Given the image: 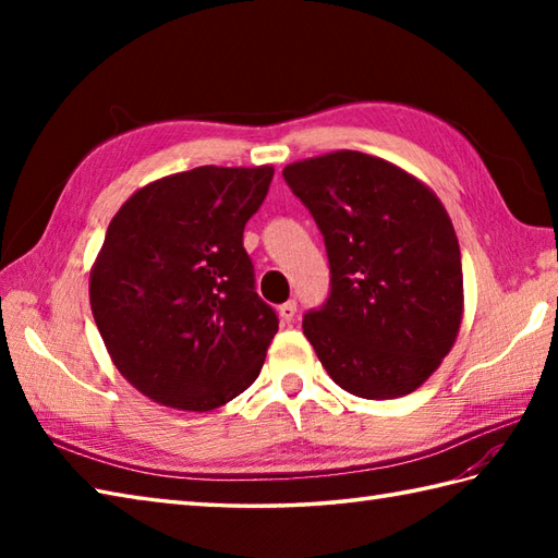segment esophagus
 Returning <instances> with one entry per match:
<instances>
[{
    "label": "esophagus",
    "instance_id": "34e87169",
    "mask_svg": "<svg viewBox=\"0 0 558 558\" xmlns=\"http://www.w3.org/2000/svg\"><path fill=\"white\" fill-rule=\"evenodd\" d=\"M278 314H280V318H282V324H292L294 322V316H298V302L294 300H290V302H286L278 310Z\"/></svg>",
    "mask_w": 558,
    "mask_h": 558
}]
</instances>
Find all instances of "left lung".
Masks as SVG:
<instances>
[{"instance_id":"obj_1","label":"left lung","mask_w":558,"mask_h":558,"mask_svg":"<svg viewBox=\"0 0 558 558\" xmlns=\"http://www.w3.org/2000/svg\"><path fill=\"white\" fill-rule=\"evenodd\" d=\"M324 234L330 290L302 318L348 393H412L453 348L462 316L458 236L441 201L381 158L338 150L282 170Z\"/></svg>"}]
</instances>
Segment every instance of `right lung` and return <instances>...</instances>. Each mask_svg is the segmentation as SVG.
<instances>
[{
    "mask_svg": "<svg viewBox=\"0 0 558 558\" xmlns=\"http://www.w3.org/2000/svg\"><path fill=\"white\" fill-rule=\"evenodd\" d=\"M270 180L268 165H204L138 189L110 222L93 318L120 374L160 405L216 410L264 366L278 314L242 240Z\"/></svg>",
    "mask_w": 558,
    "mask_h": 558,
    "instance_id": "1",
    "label": "right lung"
}]
</instances>
